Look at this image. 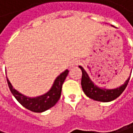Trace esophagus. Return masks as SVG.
I'll return each mask as SVG.
<instances>
[{"label":"esophagus","instance_id":"esophagus-1","mask_svg":"<svg viewBox=\"0 0 133 133\" xmlns=\"http://www.w3.org/2000/svg\"><path fill=\"white\" fill-rule=\"evenodd\" d=\"M77 64H78V61H72V62L71 63L70 67H74V66L77 65Z\"/></svg>","mask_w":133,"mask_h":133}]
</instances>
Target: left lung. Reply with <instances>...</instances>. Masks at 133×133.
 <instances>
[{
	"instance_id": "8db88e82",
	"label": "left lung",
	"mask_w": 133,
	"mask_h": 133,
	"mask_svg": "<svg viewBox=\"0 0 133 133\" xmlns=\"http://www.w3.org/2000/svg\"><path fill=\"white\" fill-rule=\"evenodd\" d=\"M114 27V26H113ZM79 68L82 71V78H81V87L84 92V94L88 97L101 102H109L116 99L124 91L125 88L128 85V83L129 81L130 76L128 78L125 82L121 85L120 87H117L116 89H108L105 88H101L97 85H96L93 81L89 77V74L84 69L83 67L79 66Z\"/></svg>"
}]
</instances>
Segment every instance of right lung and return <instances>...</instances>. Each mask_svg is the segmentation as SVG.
<instances>
[{
    "label": "right lung",
    "instance_id": "right-lung-1",
    "mask_svg": "<svg viewBox=\"0 0 133 133\" xmlns=\"http://www.w3.org/2000/svg\"><path fill=\"white\" fill-rule=\"evenodd\" d=\"M69 70L66 69L61 72L57 78L55 79L51 89L43 95L35 96V97H29L21 92L17 89H15L9 79L7 78V82L9 88L14 96L17 101L25 109H27L34 112H43L53 107L57 102L59 101L61 94L62 84L69 74Z\"/></svg>",
    "mask_w": 133,
    "mask_h": 133
}]
</instances>
